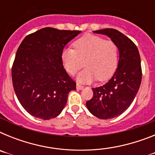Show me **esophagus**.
I'll list each match as a JSON object with an SVG mask.
<instances>
[{
  "mask_svg": "<svg viewBox=\"0 0 155 155\" xmlns=\"http://www.w3.org/2000/svg\"><path fill=\"white\" fill-rule=\"evenodd\" d=\"M76 87H77V89H78V90H82L83 88H84V86L81 85V84H77Z\"/></svg>",
  "mask_w": 155,
  "mask_h": 155,
  "instance_id": "obj_1",
  "label": "esophagus"
}]
</instances>
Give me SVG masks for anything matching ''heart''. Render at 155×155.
<instances>
[{"label":"heart","mask_w":155,"mask_h":155,"mask_svg":"<svg viewBox=\"0 0 155 155\" xmlns=\"http://www.w3.org/2000/svg\"><path fill=\"white\" fill-rule=\"evenodd\" d=\"M74 49H64L61 54L64 68L70 74H75L84 64L87 68L81 72L77 80L91 83L112 78L118 66V47L113 41L105 40L94 35H85L74 43Z\"/></svg>","instance_id":"heart-1"}]
</instances>
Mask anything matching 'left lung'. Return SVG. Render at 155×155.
<instances>
[{"label":"left lung","instance_id":"1","mask_svg":"<svg viewBox=\"0 0 155 155\" xmlns=\"http://www.w3.org/2000/svg\"><path fill=\"white\" fill-rule=\"evenodd\" d=\"M93 32L109 37L118 47L120 54L112 78L104 85L92 88L93 97L86 102L91 114L109 120L121 115L136 97L142 78L140 57L136 45L118 30L105 28Z\"/></svg>","mask_w":155,"mask_h":155}]
</instances>
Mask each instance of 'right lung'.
<instances>
[{
    "label": "right lung",
    "mask_w": 155,
    "mask_h": 155,
    "mask_svg": "<svg viewBox=\"0 0 155 155\" xmlns=\"http://www.w3.org/2000/svg\"><path fill=\"white\" fill-rule=\"evenodd\" d=\"M81 31L46 27L27 35L19 46L12 70V83L19 102L31 116L55 118L68 102L76 83L63 66L61 54Z\"/></svg>",
    "instance_id": "obj_1"
}]
</instances>
